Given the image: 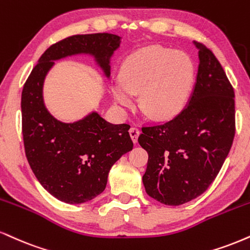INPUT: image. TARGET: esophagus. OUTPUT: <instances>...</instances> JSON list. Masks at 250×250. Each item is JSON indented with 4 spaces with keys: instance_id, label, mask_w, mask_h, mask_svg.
Masks as SVG:
<instances>
[{
    "instance_id": "esophagus-1",
    "label": "esophagus",
    "mask_w": 250,
    "mask_h": 250,
    "mask_svg": "<svg viewBox=\"0 0 250 250\" xmlns=\"http://www.w3.org/2000/svg\"><path fill=\"white\" fill-rule=\"evenodd\" d=\"M129 134H130V137L131 140H133V142L136 143L138 140V136H140V129L137 127H131L130 130H129Z\"/></svg>"
}]
</instances>
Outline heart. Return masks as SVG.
Wrapping results in <instances>:
<instances>
[{
    "label": "heart",
    "mask_w": 250,
    "mask_h": 250,
    "mask_svg": "<svg viewBox=\"0 0 250 250\" xmlns=\"http://www.w3.org/2000/svg\"><path fill=\"white\" fill-rule=\"evenodd\" d=\"M192 62L182 52L148 47L125 60L120 81L112 87L114 100L122 107L133 104L140 94V107L151 119L173 116L184 106L193 83Z\"/></svg>",
    "instance_id": "obj_1"
}]
</instances>
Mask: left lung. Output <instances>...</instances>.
<instances>
[{
  "instance_id": "8db88e82",
  "label": "left lung",
  "mask_w": 250,
  "mask_h": 250,
  "mask_svg": "<svg viewBox=\"0 0 250 250\" xmlns=\"http://www.w3.org/2000/svg\"><path fill=\"white\" fill-rule=\"evenodd\" d=\"M193 43L199 66L188 104L171 121L142 127L138 137L149 155L146 192L170 206L188 203L208 188L235 135L233 87L212 51Z\"/></svg>"
}]
</instances>
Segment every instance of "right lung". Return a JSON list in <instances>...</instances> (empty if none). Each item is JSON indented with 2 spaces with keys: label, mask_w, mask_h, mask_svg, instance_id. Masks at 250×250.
<instances>
[{
  "label": "right lung",
  "mask_w": 250,
  "mask_h": 250,
  "mask_svg": "<svg viewBox=\"0 0 250 250\" xmlns=\"http://www.w3.org/2000/svg\"><path fill=\"white\" fill-rule=\"evenodd\" d=\"M121 37L113 34L74 35L51 45L32 68L22 91V133L25 156L42 186L57 199L83 204L104 192L110 167L133 149L130 125H113L93 112L64 123L47 112L43 83L55 60L91 55L108 78L109 59Z\"/></svg>",
  "instance_id": "add662e5"
}]
</instances>
